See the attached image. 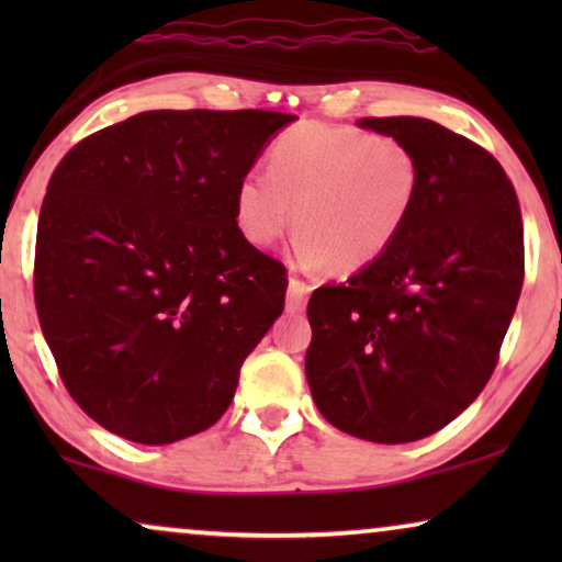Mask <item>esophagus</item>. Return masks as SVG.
<instances>
[{"instance_id":"obj_1","label":"esophagus","mask_w":562,"mask_h":562,"mask_svg":"<svg viewBox=\"0 0 562 562\" xmlns=\"http://www.w3.org/2000/svg\"><path fill=\"white\" fill-rule=\"evenodd\" d=\"M310 291H312L310 281H302V279H296V276H291V279H289V294H286V310L289 312H302L304 304H306V296H310Z\"/></svg>"}]
</instances>
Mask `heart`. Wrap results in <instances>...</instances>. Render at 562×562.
Returning a JSON list of instances; mask_svg holds the SVG:
<instances>
[{"instance_id":"obj_1","label":"heart","mask_w":562,"mask_h":562,"mask_svg":"<svg viewBox=\"0 0 562 562\" xmlns=\"http://www.w3.org/2000/svg\"><path fill=\"white\" fill-rule=\"evenodd\" d=\"M419 176L417 156L396 137L302 122L276 137L268 171H250L237 183L235 220L245 240L268 248L294 212L296 258L352 273L375 263L402 235Z\"/></svg>"}]
</instances>
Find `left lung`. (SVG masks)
Returning <instances> with one entry per match:
<instances>
[{
    "label": "left lung",
    "mask_w": 562,
    "mask_h": 562,
    "mask_svg": "<svg viewBox=\"0 0 562 562\" xmlns=\"http://www.w3.org/2000/svg\"><path fill=\"white\" fill-rule=\"evenodd\" d=\"M419 160V194L396 243L306 314V381L329 425L414 442L486 386L525 281L517 191L479 143L422 117H363Z\"/></svg>",
    "instance_id": "8db88e82"
}]
</instances>
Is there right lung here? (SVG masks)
<instances>
[{
  "label": "right lung",
  "instance_id": "1",
  "mask_svg": "<svg viewBox=\"0 0 562 562\" xmlns=\"http://www.w3.org/2000/svg\"><path fill=\"white\" fill-rule=\"evenodd\" d=\"M268 110H153L56 166L35 237V310L68 394L125 440L210 429L286 296V266L245 240L235 191Z\"/></svg>",
  "mask_w": 562,
  "mask_h": 562
}]
</instances>
